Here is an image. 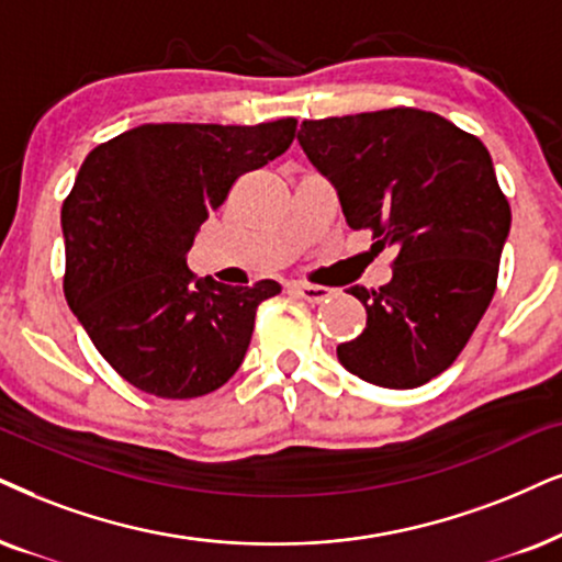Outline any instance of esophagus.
<instances>
[{
    "mask_svg": "<svg viewBox=\"0 0 562 562\" xmlns=\"http://www.w3.org/2000/svg\"><path fill=\"white\" fill-rule=\"evenodd\" d=\"M293 290H295L297 295L303 297V301H308V303H322V301H326V297L331 295V290H329V288H322V285H308V282H295Z\"/></svg>",
    "mask_w": 562,
    "mask_h": 562,
    "instance_id": "esophagus-1",
    "label": "esophagus"
}]
</instances>
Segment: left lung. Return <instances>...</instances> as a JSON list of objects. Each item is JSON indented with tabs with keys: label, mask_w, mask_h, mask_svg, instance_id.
I'll return each mask as SVG.
<instances>
[{
	"label": "left lung",
	"mask_w": 562,
	"mask_h": 562,
	"mask_svg": "<svg viewBox=\"0 0 562 562\" xmlns=\"http://www.w3.org/2000/svg\"><path fill=\"white\" fill-rule=\"evenodd\" d=\"M297 142L347 225L396 248L389 285L347 290L368 322L339 363L383 389L423 386L459 358L498 282L510 207L487 147L417 109L303 122Z\"/></svg>",
	"instance_id": "left-lung-1"
}]
</instances>
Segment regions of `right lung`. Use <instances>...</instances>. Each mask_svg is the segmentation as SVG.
<instances>
[{"label": "right lung", "mask_w": 562, "mask_h": 562, "mask_svg": "<svg viewBox=\"0 0 562 562\" xmlns=\"http://www.w3.org/2000/svg\"><path fill=\"white\" fill-rule=\"evenodd\" d=\"M295 126L142 124L85 158L61 207L64 295L98 352L139 392L194 400L244 363L259 303L280 282L194 280L187 254L233 183L280 158Z\"/></svg>", "instance_id": "1"}]
</instances>
